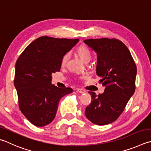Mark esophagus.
<instances>
[{"mask_svg":"<svg viewBox=\"0 0 151 151\" xmlns=\"http://www.w3.org/2000/svg\"><path fill=\"white\" fill-rule=\"evenodd\" d=\"M76 92H78L79 93H81V94H83V93L86 92V91H85L84 90L82 89V88H78L77 90H76Z\"/></svg>","mask_w":151,"mask_h":151,"instance_id":"34e87169","label":"esophagus"}]
</instances>
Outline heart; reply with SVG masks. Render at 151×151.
Listing matches in <instances>:
<instances>
[{
  "mask_svg": "<svg viewBox=\"0 0 151 151\" xmlns=\"http://www.w3.org/2000/svg\"><path fill=\"white\" fill-rule=\"evenodd\" d=\"M75 53L77 55V56L84 63H88L92 57V53L90 49L85 45H80L76 49ZM68 58V55L65 54L62 57L61 59V65L64 66L66 64Z\"/></svg>",
  "mask_w": 151,
  "mask_h": 151,
  "instance_id": "1",
  "label": "heart"
}]
</instances>
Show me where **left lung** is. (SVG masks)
Segmentation results:
<instances>
[{"label":"left lung","instance_id":"obj_1","mask_svg":"<svg viewBox=\"0 0 151 151\" xmlns=\"http://www.w3.org/2000/svg\"><path fill=\"white\" fill-rule=\"evenodd\" d=\"M84 42L96 52V75L105 86L98 96L88 92L92 100L85 110L88 119L98 125L118 118L135 90L137 67L126 45L117 39H89Z\"/></svg>","mask_w":151,"mask_h":151}]
</instances>
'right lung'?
<instances>
[{
    "label": "right lung",
    "mask_w": 151,
    "mask_h": 151,
    "mask_svg": "<svg viewBox=\"0 0 151 151\" xmlns=\"http://www.w3.org/2000/svg\"><path fill=\"white\" fill-rule=\"evenodd\" d=\"M79 41L42 36L28 45L15 65L14 86L19 108L33 125L43 127L54 119L62 97L73 92L51 84L61 59Z\"/></svg>",
    "instance_id": "add662e5"
}]
</instances>
